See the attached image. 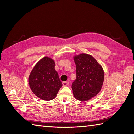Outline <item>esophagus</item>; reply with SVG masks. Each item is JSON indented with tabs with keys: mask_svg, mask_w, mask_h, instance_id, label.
I'll use <instances>...</instances> for the list:
<instances>
[{
	"mask_svg": "<svg viewBox=\"0 0 134 134\" xmlns=\"http://www.w3.org/2000/svg\"><path fill=\"white\" fill-rule=\"evenodd\" d=\"M63 86L64 87L65 86H68L69 84V82L68 81H65V82H63Z\"/></svg>",
	"mask_w": 134,
	"mask_h": 134,
	"instance_id": "esophagus-1",
	"label": "esophagus"
}]
</instances>
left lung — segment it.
I'll list each match as a JSON object with an SVG mask.
<instances>
[{
  "mask_svg": "<svg viewBox=\"0 0 134 134\" xmlns=\"http://www.w3.org/2000/svg\"><path fill=\"white\" fill-rule=\"evenodd\" d=\"M76 79L72 82V90L75 98L86 101L97 95L104 81L103 69L91 55L81 54L75 56Z\"/></svg>",
  "mask_w": 134,
  "mask_h": 134,
  "instance_id": "left-lung-1",
  "label": "left lung"
}]
</instances>
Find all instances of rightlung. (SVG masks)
Segmentation results:
<instances>
[{"label": "right lung", "mask_w": 134, "mask_h": 134, "mask_svg": "<svg viewBox=\"0 0 134 134\" xmlns=\"http://www.w3.org/2000/svg\"><path fill=\"white\" fill-rule=\"evenodd\" d=\"M29 82L34 93L45 100L54 99L63 85L55 70V62L47 57L36 64L29 76Z\"/></svg>", "instance_id": "right-lung-1"}]
</instances>
